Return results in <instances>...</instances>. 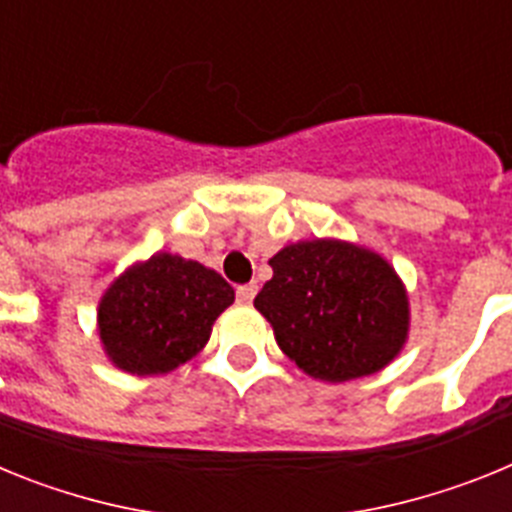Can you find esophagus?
Here are the masks:
<instances>
[{
  "label": "esophagus",
  "instance_id": "obj_1",
  "mask_svg": "<svg viewBox=\"0 0 512 512\" xmlns=\"http://www.w3.org/2000/svg\"><path fill=\"white\" fill-rule=\"evenodd\" d=\"M256 292H259V287H256V284H241V287L235 289V297H238V302H241V305H251L253 297H256Z\"/></svg>",
  "mask_w": 512,
  "mask_h": 512
}]
</instances>
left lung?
<instances>
[{
  "label": "left lung",
  "mask_w": 512,
  "mask_h": 512,
  "mask_svg": "<svg viewBox=\"0 0 512 512\" xmlns=\"http://www.w3.org/2000/svg\"><path fill=\"white\" fill-rule=\"evenodd\" d=\"M253 307L310 377L348 382L379 372L408 336V295L382 256L343 241H302L269 261Z\"/></svg>",
  "instance_id": "obj_1"
}]
</instances>
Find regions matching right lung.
Returning <instances> with one entry per match:
<instances>
[{
  "mask_svg": "<svg viewBox=\"0 0 512 512\" xmlns=\"http://www.w3.org/2000/svg\"><path fill=\"white\" fill-rule=\"evenodd\" d=\"M235 292L217 271L171 253L128 269L99 302V336L120 369L166 374L192 359Z\"/></svg>",
  "mask_w": 512,
  "mask_h": 512,
  "instance_id": "1",
  "label": "right lung"
}]
</instances>
